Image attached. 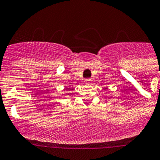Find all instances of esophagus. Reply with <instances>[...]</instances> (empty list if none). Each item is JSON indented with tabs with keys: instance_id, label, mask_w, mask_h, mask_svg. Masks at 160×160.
<instances>
[{
	"instance_id": "1",
	"label": "esophagus",
	"mask_w": 160,
	"mask_h": 160,
	"mask_svg": "<svg viewBox=\"0 0 160 160\" xmlns=\"http://www.w3.org/2000/svg\"><path fill=\"white\" fill-rule=\"evenodd\" d=\"M91 82H92V79H90V78H88V79H85V83H86L87 84H91Z\"/></svg>"
}]
</instances>
